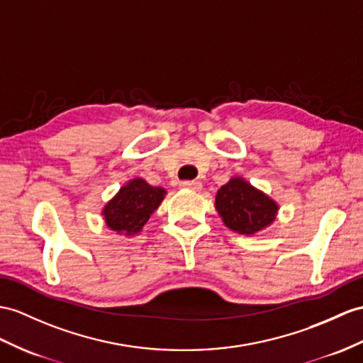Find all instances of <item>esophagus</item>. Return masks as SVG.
Returning <instances> with one entry per match:
<instances>
[{
  "mask_svg": "<svg viewBox=\"0 0 363 363\" xmlns=\"http://www.w3.org/2000/svg\"><path fill=\"white\" fill-rule=\"evenodd\" d=\"M180 186L184 189H192V191H200L201 189V183L199 180H186L182 182Z\"/></svg>",
  "mask_w": 363,
  "mask_h": 363,
  "instance_id": "1",
  "label": "esophagus"
}]
</instances>
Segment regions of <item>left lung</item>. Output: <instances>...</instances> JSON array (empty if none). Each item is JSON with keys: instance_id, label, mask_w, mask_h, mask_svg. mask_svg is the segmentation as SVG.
Returning a JSON list of instances; mask_svg holds the SVG:
<instances>
[{"instance_id": "1", "label": "left lung", "mask_w": 363, "mask_h": 363, "mask_svg": "<svg viewBox=\"0 0 363 363\" xmlns=\"http://www.w3.org/2000/svg\"><path fill=\"white\" fill-rule=\"evenodd\" d=\"M216 209L231 231L252 235L274 223L279 205L242 177H233L217 191Z\"/></svg>"}]
</instances>
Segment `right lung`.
<instances>
[{
    "label": "right lung",
    "instance_id": "right-lung-1",
    "mask_svg": "<svg viewBox=\"0 0 363 363\" xmlns=\"http://www.w3.org/2000/svg\"><path fill=\"white\" fill-rule=\"evenodd\" d=\"M166 191L151 186L146 180L132 179L106 203L101 214L106 226L120 235H135L162 205Z\"/></svg>",
    "mask_w": 363,
    "mask_h": 363
}]
</instances>
